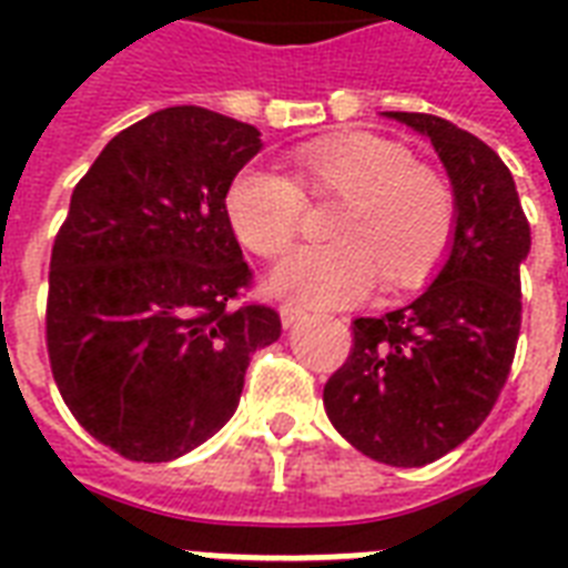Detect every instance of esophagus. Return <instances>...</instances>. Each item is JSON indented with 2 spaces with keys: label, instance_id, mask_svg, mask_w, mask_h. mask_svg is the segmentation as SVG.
<instances>
[{
  "label": "esophagus",
  "instance_id": "34e87169",
  "mask_svg": "<svg viewBox=\"0 0 568 568\" xmlns=\"http://www.w3.org/2000/svg\"><path fill=\"white\" fill-rule=\"evenodd\" d=\"M303 315H306V310H303V306H294V303H283V306H280V318H283L285 327H292L294 321L303 318Z\"/></svg>",
  "mask_w": 568,
  "mask_h": 568
}]
</instances>
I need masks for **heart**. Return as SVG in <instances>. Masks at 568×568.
<instances>
[{
	"instance_id": "obj_1",
	"label": "heart",
	"mask_w": 568,
	"mask_h": 568,
	"mask_svg": "<svg viewBox=\"0 0 568 568\" xmlns=\"http://www.w3.org/2000/svg\"><path fill=\"white\" fill-rule=\"evenodd\" d=\"M294 180L247 164L232 176L223 205L232 232L258 256L292 247L306 221V196L342 200L329 221L333 244L297 247L276 265L280 294L336 306L372 292L409 288L436 271L454 239V194L439 173L415 164L397 141L374 132L306 141L292 153Z\"/></svg>"
}]
</instances>
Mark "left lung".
<instances>
[{
    "instance_id": "obj_1",
    "label": "left lung",
    "mask_w": 568,
    "mask_h": 568,
    "mask_svg": "<svg viewBox=\"0 0 568 568\" xmlns=\"http://www.w3.org/2000/svg\"><path fill=\"white\" fill-rule=\"evenodd\" d=\"M388 118L436 146L454 185L457 230L422 297L351 324L354 345L324 386V406L365 457L415 468L463 445L501 395L521 329L519 265L530 223L493 146L436 114Z\"/></svg>"
}]
</instances>
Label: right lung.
Returning a JSON list of instances; mask_svg holds the SVG:
<instances>
[{
  "label": "right lung",
  "mask_w": 568,
  "mask_h": 568,
  "mask_svg": "<svg viewBox=\"0 0 568 568\" xmlns=\"http://www.w3.org/2000/svg\"><path fill=\"white\" fill-rule=\"evenodd\" d=\"M258 129L155 111L105 144L70 196L49 258L47 351L75 422L135 463H168L230 422L250 356L283 333L241 301L253 271L226 217Z\"/></svg>",
  "instance_id": "obj_1"
}]
</instances>
